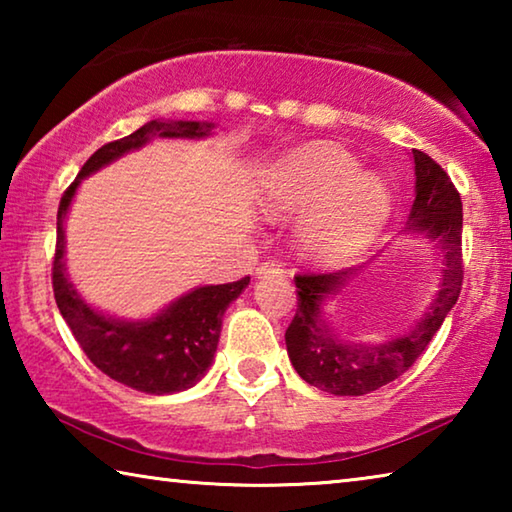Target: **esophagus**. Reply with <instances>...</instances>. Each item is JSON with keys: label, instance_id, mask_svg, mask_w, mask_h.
Instances as JSON below:
<instances>
[{"label": "esophagus", "instance_id": "34e87169", "mask_svg": "<svg viewBox=\"0 0 512 512\" xmlns=\"http://www.w3.org/2000/svg\"><path fill=\"white\" fill-rule=\"evenodd\" d=\"M284 268H282V262L280 259H275V257H266L264 262H259V266H257V275H268V273H282Z\"/></svg>", "mask_w": 512, "mask_h": 512}]
</instances>
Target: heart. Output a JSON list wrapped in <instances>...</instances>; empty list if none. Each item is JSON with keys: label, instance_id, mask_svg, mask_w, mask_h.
Here are the masks:
<instances>
[{"label": "heart", "instance_id": "heart-1", "mask_svg": "<svg viewBox=\"0 0 512 512\" xmlns=\"http://www.w3.org/2000/svg\"><path fill=\"white\" fill-rule=\"evenodd\" d=\"M262 203L271 214H298L314 207L302 237L314 255L336 259L375 235L391 198L379 178L359 173L352 155L316 142L275 164Z\"/></svg>", "mask_w": 512, "mask_h": 512}]
</instances>
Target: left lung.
I'll return each mask as SVG.
<instances>
[{
  "label": "left lung",
  "mask_w": 512,
  "mask_h": 512,
  "mask_svg": "<svg viewBox=\"0 0 512 512\" xmlns=\"http://www.w3.org/2000/svg\"><path fill=\"white\" fill-rule=\"evenodd\" d=\"M415 203L411 228L427 232L445 248V275L440 293L409 334L384 345H350L336 341L320 320V300L341 287L352 271L296 275L298 307L287 327L289 359L307 384L332 395H366L404 375L456 305L463 287V203L449 173L424 151L413 149Z\"/></svg>",
  "instance_id": "1"
}]
</instances>
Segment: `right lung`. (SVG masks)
<instances>
[{
	"label": "right lung",
	"mask_w": 512,
	"mask_h": 512,
	"mask_svg": "<svg viewBox=\"0 0 512 512\" xmlns=\"http://www.w3.org/2000/svg\"><path fill=\"white\" fill-rule=\"evenodd\" d=\"M212 124L198 121H149L140 131L121 140L103 144L83 164L74 183L65 189L56 216V250L51 264V287L65 323L76 343L103 375L135 388V391L164 395L185 391L201 379L214 359L219 345L223 311L248 287L250 275L237 282L201 287L146 323H121L97 314L81 300L65 275V232L63 221L69 201L85 176L101 169L126 151L142 146L151 135L201 137Z\"/></svg>",
	"instance_id": "add662e5"
}]
</instances>
